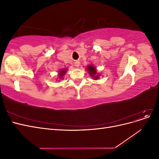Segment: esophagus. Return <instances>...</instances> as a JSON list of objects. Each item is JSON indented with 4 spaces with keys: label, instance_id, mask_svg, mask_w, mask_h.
I'll use <instances>...</instances> for the list:
<instances>
[{
    "label": "esophagus",
    "instance_id": "obj_1",
    "mask_svg": "<svg viewBox=\"0 0 159 159\" xmlns=\"http://www.w3.org/2000/svg\"><path fill=\"white\" fill-rule=\"evenodd\" d=\"M80 61H75V66L76 67H79L80 66Z\"/></svg>",
    "mask_w": 159,
    "mask_h": 159
}]
</instances>
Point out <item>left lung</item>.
Returning <instances> with one entry per match:
<instances>
[{
  "mask_svg": "<svg viewBox=\"0 0 159 159\" xmlns=\"http://www.w3.org/2000/svg\"><path fill=\"white\" fill-rule=\"evenodd\" d=\"M87 70L89 72L90 76L93 77V78H94L95 80H97V79H98L99 78V75H96V74H97V71H96V68H95L94 66H89L88 67Z\"/></svg>",
  "mask_w": 159,
  "mask_h": 159,
  "instance_id": "8db88e82",
  "label": "left lung"
}]
</instances>
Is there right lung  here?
I'll use <instances>...</instances> for the list:
<instances>
[{
	"instance_id": "obj_1",
	"label": "right lung",
	"mask_w": 159,
	"mask_h": 159,
	"mask_svg": "<svg viewBox=\"0 0 159 159\" xmlns=\"http://www.w3.org/2000/svg\"><path fill=\"white\" fill-rule=\"evenodd\" d=\"M67 71V70L66 69H63V70H61L60 71H59V78L60 79H62L63 78V76L65 75V74L66 73Z\"/></svg>"
}]
</instances>
